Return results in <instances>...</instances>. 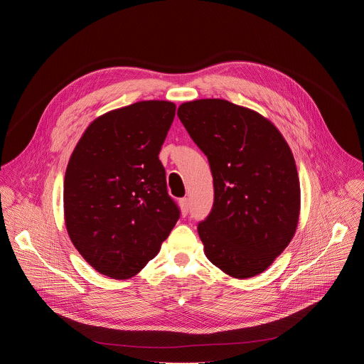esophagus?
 I'll return each instance as SVG.
<instances>
[{"label": "esophagus", "instance_id": "esophagus-1", "mask_svg": "<svg viewBox=\"0 0 364 364\" xmlns=\"http://www.w3.org/2000/svg\"><path fill=\"white\" fill-rule=\"evenodd\" d=\"M188 209H190V204H188V198H181L180 200V212L181 216H187L188 215Z\"/></svg>", "mask_w": 364, "mask_h": 364}]
</instances>
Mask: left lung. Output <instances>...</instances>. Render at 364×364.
<instances>
[{"mask_svg": "<svg viewBox=\"0 0 364 364\" xmlns=\"http://www.w3.org/2000/svg\"><path fill=\"white\" fill-rule=\"evenodd\" d=\"M177 115L213 174V209L197 228L207 259L232 278L262 274L298 226L301 190L289 145L268 118L225 99L184 102Z\"/></svg>", "mask_w": 364, "mask_h": 364, "instance_id": "left-lung-1", "label": "left lung"}]
</instances>
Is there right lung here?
<instances>
[{
  "instance_id": "right-lung-1",
  "label": "right lung",
  "mask_w": 364,
  "mask_h": 364,
  "mask_svg": "<svg viewBox=\"0 0 364 364\" xmlns=\"http://www.w3.org/2000/svg\"><path fill=\"white\" fill-rule=\"evenodd\" d=\"M174 115L168 100L109 111L86 128L70 155L63 188L66 229L102 275H136L180 218L159 160Z\"/></svg>"
}]
</instances>
